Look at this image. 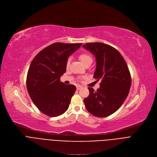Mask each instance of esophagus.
Segmentation results:
<instances>
[{"instance_id": "obj_1", "label": "esophagus", "mask_w": 157, "mask_h": 157, "mask_svg": "<svg viewBox=\"0 0 157 157\" xmlns=\"http://www.w3.org/2000/svg\"><path fill=\"white\" fill-rule=\"evenodd\" d=\"M81 88H82V86H79V85H78V86H76V89H77L78 90H80Z\"/></svg>"}]
</instances>
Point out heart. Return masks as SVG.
<instances>
[{"instance_id": "obj_1", "label": "heart", "mask_w": 157, "mask_h": 157, "mask_svg": "<svg viewBox=\"0 0 157 157\" xmlns=\"http://www.w3.org/2000/svg\"><path fill=\"white\" fill-rule=\"evenodd\" d=\"M79 59L81 60V62H82L83 64H86V62H88L89 61H92L91 57L90 55L87 54H81L79 56ZM70 61H71V59H69L67 60V64H66L67 66H69V65L70 64Z\"/></svg>"}]
</instances>
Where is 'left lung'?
<instances>
[{"label": "left lung", "mask_w": 157, "mask_h": 157, "mask_svg": "<svg viewBox=\"0 0 157 157\" xmlns=\"http://www.w3.org/2000/svg\"><path fill=\"white\" fill-rule=\"evenodd\" d=\"M82 47L95 57L93 78L101 81L97 91L88 88L90 95L84 99L86 109L96 117H107L117 110L128 95L131 85L128 67L119 51L109 45L88 43Z\"/></svg>", "instance_id": "8db88e82"}]
</instances>
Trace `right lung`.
<instances>
[{"instance_id": "1", "label": "right lung", "mask_w": 157, "mask_h": 157, "mask_svg": "<svg viewBox=\"0 0 157 157\" xmlns=\"http://www.w3.org/2000/svg\"><path fill=\"white\" fill-rule=\"evenodd\" d=\"M82 44L54 43L35 57L28 69L26 86L36 107L50 117H57L69 108L75 86L66 85L60 78L66 71L68 58Z\"/></svg>"}]
</instances>
